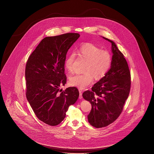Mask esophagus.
<instances>
[{
    "mask_svg": "<svg viewBox=\"0 0 154 154\" xmlns=\"http://www.w3.org/2000/svg\"><path fill=\"white\" fill-rule=\"evenodd\" d=\"M79 99H81L82 98V91L81 90H79Z\"/></svg>",
    "mask_w": 154,
    "mask_h": 154,
    "instance_id": "34e87169",
    "label": "esophagus"
}]
</instances>
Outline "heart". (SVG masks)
<instances>
[{
    "instance_id": "1",
    "label": "heart",
    "mask_w": 154,
    "mask_h": 154,
    "mask_svg": "<svg viewBox=\"0 0 154 154\" xmlns=\"http://www.w3.org/2000/svg\"><path fill=\"white\" fill-rule=\"evenodd\" d=\"M79 52L88 61L85 69L86 73L70 76L69 83L72 86L83 89L93 82V76L95 79H100L107 73L112 65V58L108 51L102 50L101 48L92 43L82 45L79 47ZM75 57V53L72 52L65 59V69L69 73L73 71Z\"/></svg>"
}]
</instances>
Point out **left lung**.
<instances>
[{"mask_svg":"<svg viewBox=\"0 0 154 154\" xmlns=\"http://www.w3.org/2000/svg\"><path fill=\"white\" fill-rule=\"evenodd\" d=\"M102 38L111 43L112 65L107 73L94 85L91 91L82 94L92 106L88 116L89 122L97 128L108 126L116 120L131 89V73L124 55L115 42Z\"/></svg>","mask_w":154,"mask_h":154,"instance_id":"8db88e82","label":"left lung"}]
</instances>
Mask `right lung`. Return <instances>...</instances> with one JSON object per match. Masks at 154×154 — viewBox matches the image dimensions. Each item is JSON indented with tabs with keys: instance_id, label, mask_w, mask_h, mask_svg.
Listing matches in <instances>:
<instances>
[{
	"instance_id": "1",
	"label": "right lung",
	"mask_w": 154,
	"mask_h": 154,
	"mask_svg": "<svg viewBox=\"0 0 154 154\" xmlns=\"http://www.w3.org/2000/svg\"><path fill=\"white\" fill-rule=\"evenodd\" d=\"M80 37L66 33L43 39L29 56L25 68L26 98L38 119L50 126L63 121L79 97L75 87L63 90L66 55Z\"/></svg>"
}]
</instances>
